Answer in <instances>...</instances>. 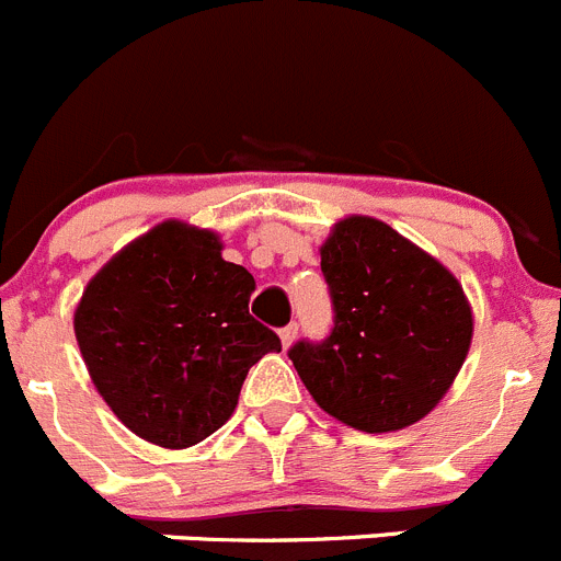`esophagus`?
<instances>
[{
    "label": "esophagus",
    "instance_id": "34e87169",
    "mask_svg": "<svg viewBox=\"0 0 561 561\" xmlns=\"http://www.w3.org/2000/svg\"><path fill=\"white\" fill-rule=\"evenodd\" d=\"M295 336H297V323H289L280 329V342H284V348H289L291 342H295Z\"/></svg>",
    "mask_w": 561,
    "mask_h": 561
}]
</instances>
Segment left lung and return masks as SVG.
<instances>
[{
    "mask_svg": "<svg viewBox=\"0 0 561 561\" xmlns=\"http://www.w3.org/2000/svg\"><path fill=\"white\" fill-rule=\"evenodd\" d=\"M334 306L323 342L289 348L311 399L362 433L421 421L458 376L472 309L453 272L370 216L336 221L320 247Z\"/></svg>",
    "mask_w": 561,
    "mask_h": 561,
    "instance_id": "left-lung-1",
    "label": "left lung"
}]
</instances>
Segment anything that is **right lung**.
Masks as SVG:
<instances>
[{
	"mask_svg": "<svg viewBox=\"0 0 561 561\" xmlns=\"http://www.w3.org/2000/svg\"><path fill=\"white\" fill-rule=\"evenodd\" d=\"M255 280L216 232L162 221L98 272L76 336L112 413L157 447L185 449L225 424L247 374L280 351L250 314Z\"/></svg>",
	"mask_w": 561,
	"mask_h": 561,
	"instance_id": "1",
	"label": "right lung"
}]
</instances>
